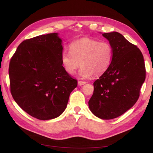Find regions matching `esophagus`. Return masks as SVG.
Wrapping results in <instances>:
<instances>
[{
	"label": "esophagus",
	"mask_w": 153,
	"mask_h": 153,
	"mask_svg": "<svg viewBox=\"0 0 153 153\" xmlns=\"http://www.w3.org/2000/svg\"><path fill=\"white\" fill-rule=\"evenodd\" d=\"M85 84H86V82H84V81H78V85H83Z\"/></svg>",
	"instance_id": "esophagus-1"
}]
</instances>
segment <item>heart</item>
Wrapping results in <instances>:
<instances>
[{
  "instance_id": "obj_1",
  "label": "heart",
  "mask_w": 153,
  "mask_h": 153,
  "mask_svg": "<svg viewBox=\"0 0 153 153\" xmlns=\"http://www.w3.org/2000/svg\"><path fill=\"white\" fill-rule=\"evenodd\" d=\"M69 49L70 52L62 53V65L69 75H74L81 66L79 75L84 78L102 75L112 59V46L106 41L82 38L71 43Z\"/></svg>"
}]
</instances>
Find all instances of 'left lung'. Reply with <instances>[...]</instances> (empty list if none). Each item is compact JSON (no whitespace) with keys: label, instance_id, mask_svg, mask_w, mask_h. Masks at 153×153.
<instances>
[{"label":"left lung","instance_id":"1","mask_svg":"<svg viewBox=\"0 0 153 153\" xmlns=\"http://www.w3.org/2000/svg\"><path fill=\"white\" fill-rule=\"evenodd\" d=\"M112 48V59L106 71L94 82L89 107L102 119L116 118L128 111L139 98L145 81L143 55L137 46L117 32L102 34Z\"/></svg>","mask_w":153,"mask_h":153}]
</instances>
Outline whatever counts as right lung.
<instances>
[{"mask_svg": "<svg viewBox=\"0 0 153 153\" xmlns=\"http://www.w3.org/2000/svg\"><path fill=\"white\" fill-rule=\"evenodd\" d=\"M62 41L58 33L23 41L10 61L11 92L16 103L31 116L49 120L66 108L77 86L62 66Z\"/></svg>", "mask_w": 153, "mask_h": 153, "instance_id": "right-lung-1", "label": "right lung"}]
</instances>
